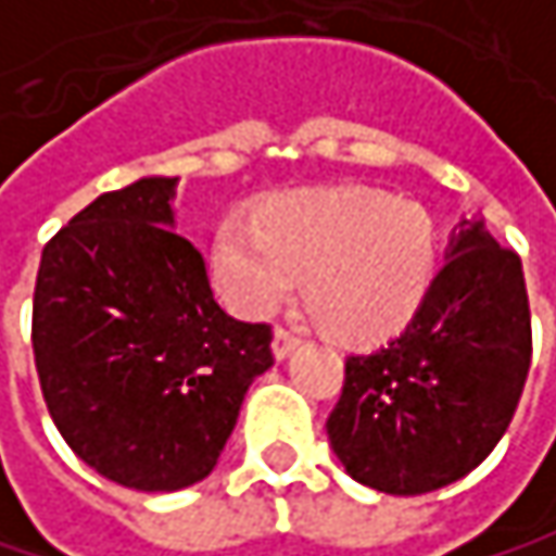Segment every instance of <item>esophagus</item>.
<instances>
[{
    "mask_svg": "<svg viewBox=\"0 0 556 556\" xmlns=\"http://www.w3.org/2000/svg\"><path fill=\"white\" fill-rule=\"evenodd\" d=\"M296 345H300V339H296L290 329H283V326H280V329L273 332V355L280 358V362H283V358H290Z\"/></svg>",
    "mask_w": 556,
    "mask_h": 556,
    "instance_id": "1",
    "label": "esophagus"
}]
</instances>
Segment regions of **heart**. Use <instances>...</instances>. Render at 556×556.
<instances>
[{
  "instance_id": "obj_1",
  "label": "heart",
  "mask_w": 556,
  "mask_h": 556,
  "mask_svg": "<svg viewBox=\"0 0 556 556\" xmlns=\"http://www.w3.org/2000/svg\"><path fill=\"white\" fill-rule=\"evenodd\" d=\"M433 217L378 188L336 185L263 198L250 220H217L207 269L217 296L260 319L303 276L313 319L349 345L394 339L420 313L437 273Z\"/></svg>"
}]
</instances>
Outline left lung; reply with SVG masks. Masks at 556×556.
<instances>
[{
  "label": "left lung",
  "instance_id": "1",
  "mask_svg": "<svg viewBox=\"0 0 556 556\" xmlns=\"http://www.w3.org/2000/svg\"><path fill=\"white\" fill-rule=\"evenodd\" d=\"M410 326L345 362L326 420L345 472L388 495H424L469 476L508 430L531 368L521 256L482 220H463Z\"/></svg>",
  "mask_w": 556,
  "mask_h": 556
}]
</instances>
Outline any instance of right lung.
<instances>
[{
    "label": "right lung",
    "mask_w": 556,
    "mask_h": 556,
    "mask_svg": "<svg viewBox=\"0 0 556 556\" xmlns=\"http://www.w3.org/2000/svg\"><path fill=\"white\" fill-rule=\"evenodd\" d=\"M172 194L175 178H139L77 211L41 250L31 306L58 433L136 492L201 482L273 365L269 326L230 319L204 256L172 230Z\"/></svg>",
    "instance_id": "right-lung-1"
}]
</instances>
